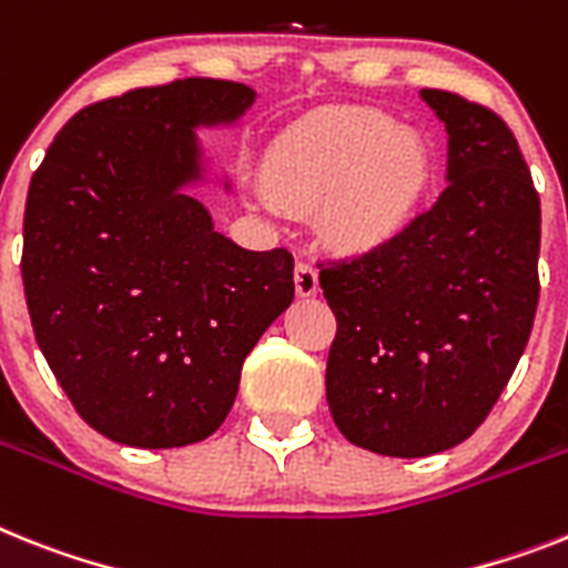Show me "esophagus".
Returning a JSON list of instances; mask_svg holds the SVG:
<instances>
[{
	"label": "esophagus",
	"mask_w": 568,
	"mask_h": 568,
	"mask_svg": "<svg viewBox=\"0 0 568 568\" xmlns=\"http://www.w3.org/2000/svg\"><path fill=\"white\" fill-rule=\"evenodd\" d=\"M294 288H297V297H314V294L321 292L317 271L308 262H297V268H294Z\"/></svg>",
	"instance_id": "34e87169"
}]
</instances>
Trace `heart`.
<instances>
[{"label":"heart","instance_id":"1","mask_svg":"<svg viewBox=\"0 0 568 568\" xmlns=\"http://www.w3.org/2000/svg\"><path fill=\"white\" fill-rule=\"evenodd\" d=\"M436 161L422 135L375 109H332L276 138L262 184L280 207L314 211L337 251L389 245L422 213Z\"/></svg>","mask_w":568,"mask_h":568}]
</instances>
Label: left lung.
<instances>
[{
	"label": "left lung",
	"mask_w": 568,
	"mask_h": 568,
	"mask_svg": "<svg viewBox=\"0 0 568 568\" xmlns=\"http://www.w3.org/2000/svg\"><path fill=\"white\" fill-rule=\"evenodd\" d=\"M447 132V187L389 245L332 262L326 398L352 445L450 450L485 422L535 326L540 195L499 114L422 89Z\"/></svg>",
	"instance_id": "1"
}]
</instances>
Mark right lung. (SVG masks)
Wrapping results in <instances>:
<instances>
[{"label":"right lung","mask_w":568,"mask_h":568,"mask_svg":"<svg viewBox=\"0 0 568 568\" xmlns=\"http://www.w3.org/2000/svg\"><path fill=\"white\" fill-rule=\"evenodd\" d=\"M245 83L187 78L80 109L33 173L22 285L37 343L83 422L130 447L219 430L262 332L292 306L294 256L245 251L190 190L195 130L233 126ZM231 190V181H225Z\"/></svg>","instance_id":"add662e5"}]
</instances>
